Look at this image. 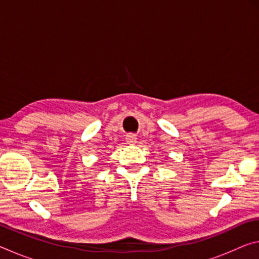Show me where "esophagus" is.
<instances>
[{"label": "esophagus", "mask_w": 259, "mask_h": 259, "mask_svg": "<svg viewBox=\"0 0 259 259\" xmlns=\"http://www.w3.org/2000/svg\"><path fill=\"white\" fill-rule=\"evenodd\" d=\"M125 140L128 144H135L136 142H137V137H136V135H134V134H129V135H126Z\"/></svg>", "instance_id": "34e87169"}]
</instances>
